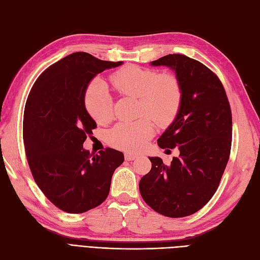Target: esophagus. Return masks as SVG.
Returning <instances> with one entry per match:
<instances>
[{
  "mask_svg": "<svg viewBox=\"0 0 260 260\" xmlns=\"http://www.w3.org/2000/svg\"><path fill=\"white\" fill-rule=\"evenodd\" d=\"M124 158L127 160H135L136 158H138L137 154H131V153H127L124 155Z\"/></svg>",
  "mask_w": 260,
  "mask_h": 260,
  "instance_id": "1",
  "label": "esophagus"
}]
</instances>
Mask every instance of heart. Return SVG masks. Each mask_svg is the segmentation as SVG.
Here are the masks:
<instances>
[{"mask_svg": "<svg viewBox=\"0 0 260 260\" xmlns=\"http://www.w3.org/2000/svg\"><path fill=\"white\" fill-rule=\"evenodd\" d=\"M114 89L123 95L139 99L141 115H147L157 123L164 124L177 114L181 103V85L172 73L158 74L154 69L127 65L109 77ZM85 107L98 123L112 120L113 100L106 83L94 79L85 92ZM154 123L147 117L136 121L117 123L108 133L113 146L138 151L154 135Z\"/></svg>", "mask_w": 260, "mask_h": 260, "instance_id": "heart-1", "label": "heart"}]
</instances>
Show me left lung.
<instances>
[{
	"label": "left lung",
	"mask_w": 260,
	"mask_h": 260,
	"mask_svg": "<svg viewBox=\"0 0 260 260\" xmlns=\"http://www.w3.org/2000/svg\"><path fill=\"white\" fill-rule=\"evenodd\" d=\"M151 65L174 70L181 85L178 114L157 140L160 148L177 146L180 155L170 166L148 157L152 169L140 180V193L158 214L186 217L217 191L231 151V108L221 81L199 60L169 54Z\"/></svg>",
	"instance_id": "1"
}]
</instances>
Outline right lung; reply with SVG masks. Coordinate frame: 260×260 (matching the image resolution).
Returning <instances> with one entry per match:
<instances>
[{
	"label": "right lung",
	"instance_id": "obj_1",
	"mask_svg": "<svg viewBox=\"0 0 260 260\" xmlns=\"http://www.w3.org/2000/svg\"><path fill=\"white\" fill-rule=\"evenodd\" d=\"M84 52L61 58L39 76L23 113L22 137L31 174L43 194L69 214H82L103 203L123 154L83 148L96 122L84 105L85 91L98 74L120 66Z\"/></svg>",
	"mask_w": 260,
	"mask_h": 260
}]
</instances>
